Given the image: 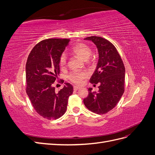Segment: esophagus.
<instances>
[{
	"label": "esophagus",
	"instance_id": "obj_1",
	"mask_svg": "<svg viewBox=\"0 0 155 155\" xmlns=\"http://www.w3.org/2000/svg\"><path fill=\"white\" fill-rule=\"evenodd\" d=\"M79 88H80V87H79L78 86H74V91H78V89H79Z\"/></svg>",
	"mask_w": 155,
	"mask_h": 155
}]
</instances>
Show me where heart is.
Here are the masks:
<instances>
[{"label":"heart","mask_w":155,"mask_h":155,"mask_svg":"<svg viewBox=\"0 0 155 155\" xmlns=\"http://www.w3.org/2000/svg\"><path fill=\"white\" fill-rule=\"evenodd\" d=\"M72 51L80 57L82 59L88 62L89 58L91 55L92 50L90 46L84 43H78L74 45L72 48ZM59 64L61 67H64L67 62V55L65 52H63L61 54L59 57ZM88 77V74L86 72L83 71H73L70 73L68 78L69 80L76 84V85H80L81 84L83 79H85Z\"/></svg>","instance_id":"heart-1"}]
</instances>
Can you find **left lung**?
<instances>
[{
    "instance_id": "obj_1",
    "label": "left lung",
    "mask_w": 155,
    "mask_h": 155,
    "mask_svg": "<svg viewBox=\"0 0 155 155\" xmlns=\"http://www.w3.org/2000/svg\"><path fill=\"white\" fill-rule=\"evenodd\" d=\"M85 39L92 41L97 48L99 59L90 82L94 86L97 83L100 85L97 92L88 88V95L83 103L91 111L104 114L115 107L124 92L125 67L116 47L110 41L97 36Z\"/></svg>"
}]
</instances>
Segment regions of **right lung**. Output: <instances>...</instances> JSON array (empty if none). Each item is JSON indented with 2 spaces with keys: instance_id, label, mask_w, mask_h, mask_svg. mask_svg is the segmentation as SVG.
I'll use <instances>...</instances> for the list:
<instances>
[{
  "instance_id": "right-lung-1",
  "label": "right lung",
  "mask_w": 155,
  "mask_h": 155,
  "mask_svg": "<svg viewBox=\"0 0 155 155\" xmlns=\"http://www.w3.org/2000/svg\"><path fill=\"white\" fill-rule=\"evenodd\" d=\"M69 42V39L41 41L27 59L26 91L36 112L47 120L58 119L65 113L68 97L74 91L68 83L58 92L54 86L60 73L59 57Z\"/></svg>"
}]
</instances>
